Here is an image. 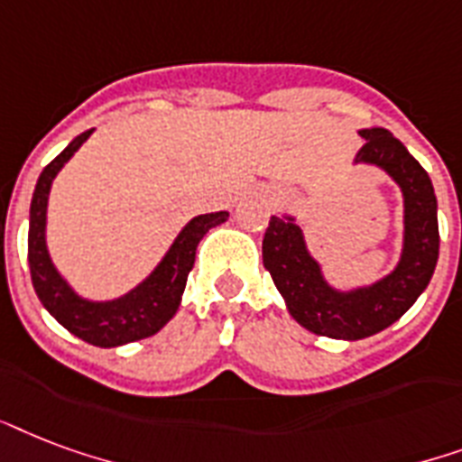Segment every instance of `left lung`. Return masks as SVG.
Segmentation results:
<instances>
[{
  "label": "left lung",
  "mask_w": 462,
  "mask_h": 462,
  "mask_svg": "<svg viewBox=\"0 0 462 462\" xmlns=\"http://www.w3.org/2000/svg\"><path fill=\"white\" fill-rule=\"evenodd\" d=\"M356 163L383 168L405 199V243L398 267L371 287L337 291L323 280L291 217H272L263 238L264 270L306 330L335 339H364L393 325L427 289L439 260V219L431 178L405 144L383 127L361 130Z\"/></svg>",
  "instance_id": "left-lung-1"
}]
</instances>
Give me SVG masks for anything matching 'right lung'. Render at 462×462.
<instances>
[{
    "instance_id": "right-lung-1",
    "label": "right lung",
    "mask_w": 462,
    "mask_h": 462,
    "mask_svg": "<svg viewBox=\"0 0 462 462\" xmlns=\"http://www.w3.org/2000/svg\"><path fill=\"white\" fill-rule=\"evenodd\" d=\"M94 130L79 134L60 156L42 168L33 199H31V224H28V264L31 280L41 303L57 323L71 335L96 346H120L127 342L152 337L175 316L185 291V282L195 264V250L209 228L228 219V212L199 214L182 228L173 245L168 248L159 267L130 294L116 301H86L60 277L45 245V212H48L50 185L60 168L74 156L79 146L91 137Z\"/></svg>"
}]
</instances>
